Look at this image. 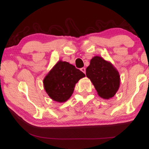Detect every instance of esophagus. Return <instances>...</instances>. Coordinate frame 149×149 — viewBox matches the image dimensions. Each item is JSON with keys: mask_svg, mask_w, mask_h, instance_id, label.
I'll return each mask as SVG.
<instances>
[{"mask_svg": "<svg viewBox=\"0 0 149 149\" xmlns=\"http://www.w3.org/2000/svg\"><path fill=\"white\" fill-rule=\"evenodd\" d=\"M81 71L82 72H84V74H85V72H86V70H85V68H81Z\"/></svg>", "mask_w": 149, "mask_h": 149, "instance_id": "34e87169", "label": "esophagus"}]
</instances>
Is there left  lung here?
Returning a JSON list of instances; mask_svg holds the SVG:
<instances>
[{"instance_id": "left-lung-1", "label": "left lung", "mask_w": 149, "mask_h": 149, "mask_svg": "<svg viewBox=\"0 0 149 149\" xmlns=\"http://www.w3.org/2000/svg\"><path fill=\"white\" fill-rule=\"evenodd\" d=\"M86 75L102 99H109L113 97L119 89V72L112 63L102 57L96 56L91 60L86 69Z\"/></svg>"}]
</instances>
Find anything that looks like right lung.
<instances>
[{
	"instance_id": "1",
	"label": "right lung",
	"mask_w": 149,
	"mask_h": 149,
	"mask_svg": "<svg viewBox=\"0 0 149 149\" xmlns=\"http://www.w3.org/2000/svg\"><path fill=\"white\" fill-rule=\"evenodd\" d=\"M85 76L74 65L59 60L45 77L44 89L50 99L64 102L71 97L78 81Z\"/></svg>"
}]
</instances>
